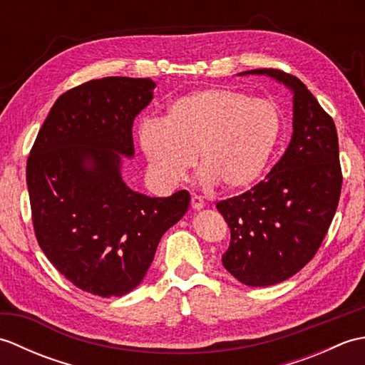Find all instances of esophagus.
I'll return each mask as SVG.
<instances>
[{
	"label": "esophagus",
	"instance_id": "esophagus-1",
	"mask_svg": "<svg viewBox=\"0 0 365 365\" xmlns=\"http://www.w3.org/2000/svg\"><path fill=\"white\" fill-rule=\"evenodd\" d=\"M205 207L204 199L200 196H192L191 197V208H195V210H200V208Z\"/></svg>",
	"mask_w": 365,
	"mask_h": 365
}]
</instances>
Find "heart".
Masks as SVG:
<instances>
[{
  "label": "heart",
  "mask_w": 365,
  "mask_h": 365,
  "mask_svg": "<svg viewBox=\"0 0 365 365\" xmlns=\"http://www.w3.org/2000/svg\"><path fill=\"white\" fill-rule=\"evenodd\" d=\"M281 128V114L271 102L208 88L175 98L163 120H144L138 143L163 180H180L197 153L205 185L220 183L226 191L242 192L265 174Z\"/></svg>",
  "instance_id": "obj_1"
}]
</instances>
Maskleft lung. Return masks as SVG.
Instances as JSON below:
<instances>
[{
  "label": "left lung",
  "mask_w": 365,
  "mask_h": 365,
  "mask_svg": "<svg viewBox=\"0 0 365 365\" xmlns=\"http://www.w3.org/2000/svg\"><path fill=\"white\" fill-rule=\"evenodd\" d=\"M265 75L292 92L290 144L267 178L245 195L216 204L230 229L222 265L240 282L267 287L297 274L319 250L334 218L342 188L334 120L297 76Z\"/></svg>",
  "instance_id": "obj_1"
}]
</instances>
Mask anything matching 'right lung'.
I'll return each mask as SVG.
<instances>
[{"mask_svg":"<svg viewBox=\"0 0 365 365\" xmlns=\"http://www.w3.org/2000/svg\"><path fill=\"white\" fill-rule=\"evenodd\" d=\"M150 78L106 76L61 96L38 130L26 183L38 246L78 289L122 297L141 284L163 234L190 195L150 197L123 182L133 122L152 102Z\"/></svg>","mask_w":365,"mask_h":365,"instance_id":"right-lung-1","label":"right lung"}]
</instances>
